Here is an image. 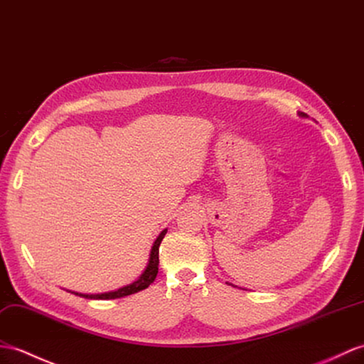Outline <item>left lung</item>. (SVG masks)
<instances>
[{"label": "left lung", "instance_id": "left-lung-1", "mask_svg": "<svg viewBox=\"0 0 364 364\" xmlns=\"http://www.w3.org/2000/svg\"><path fill=\"white\" fill-rule=\"evenodd\" d=\"M301 116H302V117H306V116H307V114H304V113H301Z\"/></svg>", "mask_w": 364, "mask_h": 364}]
</instances>
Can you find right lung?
<instances>
[{
    "mask_svg": "<svg viewBox=\"0 0 364 364\" xmlns=\"http://www.w3.org/2000/svg\"><path fill=\"white\" fill-rule=\"evenodd\" d=\"M167 230L161 231V234L158 235L154 247H151L150 251V257H149V264L144 269V273L139 276V279H136L133 284L130 285H125L122 289H117L114 291H108V293H97V294H83V293H77V291H71L74 294H77V296L82 298H87V299H116V298H124V296H129V294L133 293H138L144 289H147V287L155 281V277L158 274V264H159V245H161L164 235H166Z\"/></svg>",
    "mask_w": 364,
    "mask_h": 364,
    "instance_id": "right-lung-1",
    "label": "right lung"
}]
</instances>
